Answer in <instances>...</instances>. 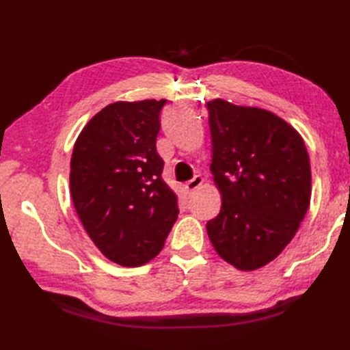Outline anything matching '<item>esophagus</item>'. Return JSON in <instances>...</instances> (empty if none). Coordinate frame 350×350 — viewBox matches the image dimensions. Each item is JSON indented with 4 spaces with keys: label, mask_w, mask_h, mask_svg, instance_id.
I'll return each instance as SVG.
<instances>
[{
    "label": "esophagus",
    "mask_w": 350,
    "mask_h": 350,
    "mask_svg": "<svg viewBox=\"0 0 350 350\" xmlns=\"http://www.w3.org/2000/svg\"><path fill=\"white\" fill-rule=\"evenodd\" d=\"M202 185H203V177L202 176H194V179H191V180L185 183V189H187L188 194H191L192 191L198 189L200 187H202Z\"/></svg>",
    "instance_id": "esophagus-1"
}]
</instances>
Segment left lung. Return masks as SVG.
Listing matches in <instances>:
<instances>
[{
  "instance_id": "obj_1",
  "label": "left lung",
  "mask_w": 350,
  "mask_h": 350,
  "mask_svg": "<svg viewBox=\"0 0 350 350\" xmlns=\"http://www.w3.org/2000/svg\"><path fill=\"white\" fill-rule=\"evenodd\" d=\"M213 183L222 203L207 222L215 251L239 271L271 263L298 232L310 206L306 143L271 111L224 99L207 102Z\"/></svg>"
}]
</instances>
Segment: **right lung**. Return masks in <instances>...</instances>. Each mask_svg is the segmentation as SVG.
Wrapping results in <instances>:
<instances>
[{"instance_id": "1", "label": "right lung", "mask_w": 350, "mask_h": 350, "mask_svg": "<svg viewBox=\"0 0 350 350\" xmlns=\"http://www.w3.org/2000/svg\"><path fill=\"white\" fill-rule=\"evenodd\" d=\"M165 102L109 103L87 122L73 146V206L93 243L120 266H141L158 256L179 215L156 152Z\"/></svg>"}]
</instances>
